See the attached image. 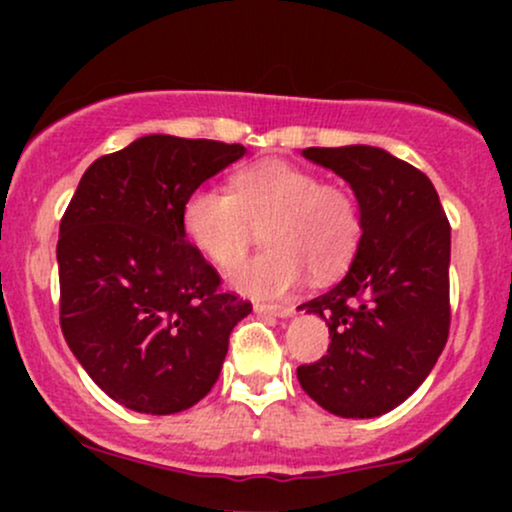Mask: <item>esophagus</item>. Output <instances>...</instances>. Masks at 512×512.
<instances>
[{"label":"esophagus","mask_w":512,"mask_h":512,"mask_svg":"<svg viewBox=\"0 0 512 512\" xmlns=\"http://www.w3.org/2000/svg\"><path fill=\"white\" fill-rule=\"evenodd\" d=\"M255 310L257 313L276 315V317H291L293 315V305H289V303H257Z\"/></svg>","instance_id":"esophagus-1"}]
</instances>
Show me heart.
Wrapping results in <instances>:
<instances>
[{"instance_id": "1", "label": "heart", "mask_w": 512, "mask_h": 512, "mask_svg": "<svg viewBox=\"0 0 512 512\" xmlns=\"http://www.w3.org/2000/svg\"><path fill=\"white\" fill-rule=\"evenodd\" d=\"M260 227L268 250L231 269L228 281L245 296L274 298L305 272L317 281L342 274L361 245L363 216L354 192L279 158L240 168L231 192L197 187L182 204L187 243L219 269L232 267Z\"/></svg>"}]
</instances>
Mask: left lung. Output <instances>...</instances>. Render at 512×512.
I'll return each mask as SVG.
<instances>
[{"label":"left lung","mask_w":512,"mask_h":512,"mask_svg":"<svg viewBox=\"0 0 512 512\" xmlns=\"http://www.w3.org/2000/svg\"><path fill=\"white\" fill-rule=\"evenodd\" d=\"M303 156L349 182L363 236L334 289L303 303L325 317L330 349L298 366L322 409L370 419L402 404L436 366L450 332V221L419 168L375 146H310Z\"/></svg>","instance_id":"left-lung-1"}]
</instances>
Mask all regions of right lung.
<instances>
[{"label":"right lung","mask_w":512,"mask_h":512,"mask_svg":"<svg viewBox=\"0 0 512 512\" xmlns=\"http://www.w3.org/2000/svg\"><path fill=\"white\" fill-rule=\"evenodd\" d=\"M245 146L149 134L88 166L57 240L60 325L108 397L178 414L219 380L252 303L182 233V204Z\"/></svg>","instance_id":"right-lung-1"}]
</instances>
